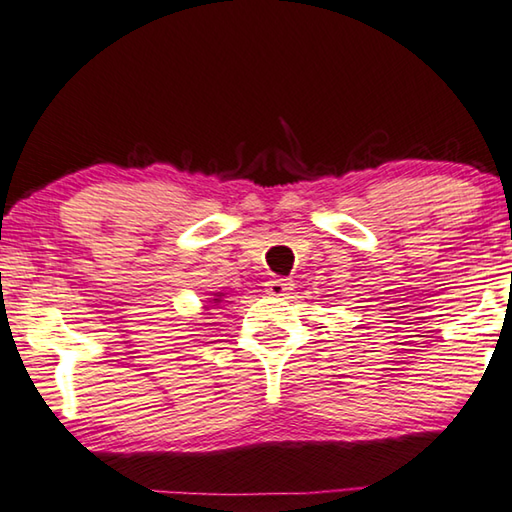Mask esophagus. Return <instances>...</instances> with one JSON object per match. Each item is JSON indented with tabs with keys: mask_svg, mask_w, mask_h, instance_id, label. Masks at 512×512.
<instances>
[{
	"mask_svg": "<svg viewBox=\"0 0 512 512\" xmlns=\"http://www.w3.org/2000/svg\"><path fill=\"white\" fill-rule=\"evenodd\" d=\"M291 282L289 280H285V278H273V280H269L266 282V291H269L271 296H275V298H285V296H289L291 294Z\"/></svg>",
	"mask_w": 512,
	"mask_h": 512,
	"instance_id": "34e87169",
	"label": "esophagus"
}]
</instances>
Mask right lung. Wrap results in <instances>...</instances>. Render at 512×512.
<instances>
[{
	"label": "right lung",
	"instance_id": "obj_1",
	"mask_svg": "<svg viewBox=\"0 0 512 512\" xmlns=\"http://www.w3.org/2000/svg\"><path fill=\"white\" fill-rule=\"evenodd\" d=\"M227 296L223 294V291H214V294H209V298L205 300V310H209V307H214L218 303H223Z\"/></svg>",
	"mask_w": 512,
	"mask_h": 512
}]
</instances>
